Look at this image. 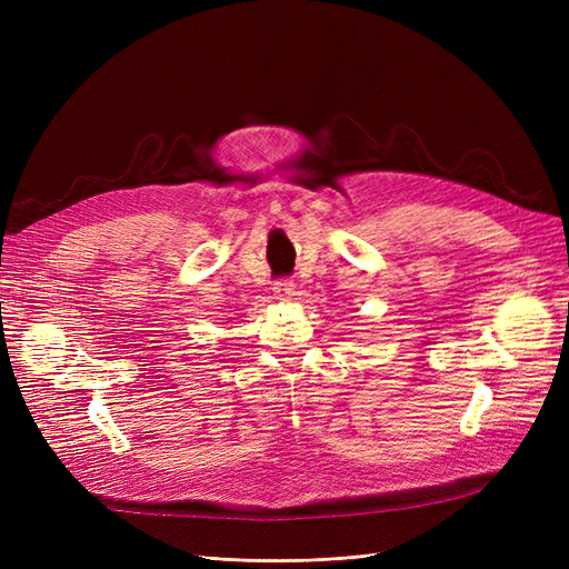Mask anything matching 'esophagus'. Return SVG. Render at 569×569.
<instances>
[{"mask_svg": "<svg viewBox=\"0 0 569 569\" xmlns=\"http://www.w3.org/2000/svg\"><path fill=\"white\" fill-rule=\"evenodd\" d=\"M295 287L297 284L291 280H278L272 284V291H274V297H278V299H289L291 295H295Z\"/></svg>", "mask_w": 569, "mask_h": 569, "instance_id": "1", "label": "esophagus"}]
</instances>
